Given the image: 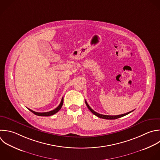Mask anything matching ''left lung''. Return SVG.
I'll use <instances>...</instances> for the list:
<instances>
[{
    "label": "left lung",
    "mask_w": 160,
    "mask_h": 160,
    "mask_svg": "<svg viewBox=\"0 0 160 160\" xmlns=\"http://www.w3.org/2000/svg\"><path fill=\"white\" fill-rule=\"evenodd\" d=\"M85 103L87 106V107L88 108V109L92 112V113H93L94 115H96V116L100 118H102V119H118L119 118H121V117H122V116H124L127 114H128L129 113L131 112L132 111H130V112H128L127 113H125V114H120V115H116V116H109V115H104V114H99L98 112H96V111H94L91 108V107L89 106V104H88V102H86V101H85Z\"/></svg>",
    "instance_id": "obj_1"
}]
</instances>
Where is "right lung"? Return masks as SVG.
Segmentation results:
<instances>
[{"label":"right lung","mask_w":160,"mask_h":160,"mask_svg":"<svg viewBox=\"0 0 160 160\" xmlns=\"http://www.w3.org/2000/svg\"><path fill=\"white\" fill-rule=\"evenodd\" d=\"M62 104H63V98H62L61 103L59 104V105L56 109H54L52 111H49V112H38L34 111H32V110H31L30 109H29V110L30 111H31L32 112H33L34 114L37 115V116H49L53 115V114H56V112H58L61 109Z\"/></svg>","instance_id":"right-lung-1"}]
</instances>
